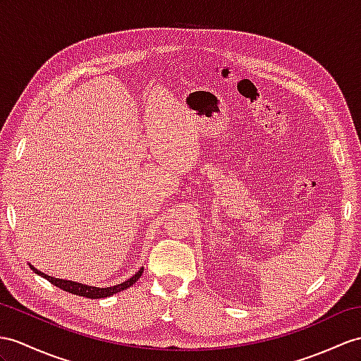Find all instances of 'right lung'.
I'll return each mask as SVG.
<instances>
[{"mask_svg": "<svg viewBox=\"0 0 361 361\" xmlns=\"http://www.w3.org/2000/svg\"><path fill=\"white\" fill-rule=\"evenodd\" d=\"M30 269H33V271L37 272V274H39L41 277L47 279L51 285H55V286L61 288V289H63V291H67V293H70V294L81 295V297H87V298H104V297H110V295H113V294L121 293L122 289H127V288H130L133 283H136V280H137L140 276H142V272H144V269L140 268L133 277L126 280V282H122V283L116 285V286L96 288V286H87V285H82V283H76V282H72V280H63V279L50 277V276H47V274H44V272L38 271L37 268H33L32 265H30Z\"/></svg>", "mask_w": 361, "mask_h": 361, "instance_id": "right-lung-1", "label": "right lung"}]
</instances>
